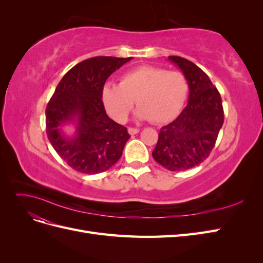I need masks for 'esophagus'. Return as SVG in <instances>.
Here are the masks:
<instances>
[{"label":"esophagus","mask_w":263,"mask_h":263,"mask_svg":"<svg viewBox=\"0 0 263 263\" xmlns=\"http://www.w3.org/2000/svg\"><path fill=\"white\" fill-rule=\"evenodd\" d=\"M128 133H129L130 135H136V134L139 133V129H138V128H132V127H129V128H128Z\"/></svg>","instance_id":"esophagus-1"}]
</instances>
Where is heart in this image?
I'll use <instances>...</instances> for the list:
<instances>
[{
    "label": "heart",
    "instance_id": "b5f03b06",
    "mask_svg": "<svg viewBox=\"0 0 263 263\" xmlns=\"http://www.w3.org/2000/svg\"><path fill=\"white\" fill-rule=\"evenodd\" d=\"M189 83L179 71L145 65L127 71L119 84L106 82L101 98L108 115L123 123L136 100V117L162 124L176 117L187 98Z\"/></svg>",
    "mask_w": 263,
    "mask_h": 263
}]
</instances>
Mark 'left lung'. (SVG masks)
<instances>
[{"label": "left lung", "instance_id": "1", "mask_svg": "<svg viewBox=\"0 0 263 263\" xmlns=\"http://www.w3.org/2000/svg\"><path fill=\"white\" fill-rule=\"evenodd\" d=\"M189 83V102L181 114L161 127L155 160L170 171H184L202 163L216 142L224 123L220 94L209 76L192 61L169 55Z\"/></svg>", "mask_w": 263, "mask_h": 263}]
</instances>
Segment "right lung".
Listing matches in <instances>:
<instances>
[{
	"mask_svg": "<svg viewBox=\"0 0 263 263\" xmlns=\"http://www.w3.org/2000/svg\"><path fill=\"white\" fill-rule=\"evenodd\" d=\"M129 58L93 57L63 76L46 108V132L53 149L71 168L85 174L108 170L119 160L129 134L110 119L101 91L107 78ZM73 122L76 133L66 137L61 127Z\"/></svg>",
	"mask_w": 263,
	"mask_h": 263,
	"instance_id": "1",
	"label": "right lung"
}]
</instances>
